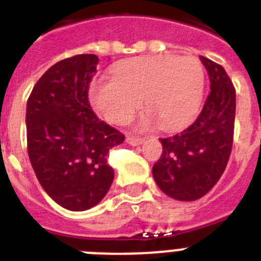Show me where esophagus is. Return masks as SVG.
<instances>
[{
    "label": "esophagus",
    "mask_w": 261,
    "mask_h": 261,
    "mask_svg": "<svg viewBox=\"0 0 261 261\" xmlns=\"http://www.w3.org/2000/svg\"><path fill=\"white\" fill-rule=\"evenodd\" d=\"M126 141H127V143H130V145H133V146H138V145L143 143L142 138H139V137H134V135H127Z\"/></svg>",
    "instance_id": "1"
}]
</instances>
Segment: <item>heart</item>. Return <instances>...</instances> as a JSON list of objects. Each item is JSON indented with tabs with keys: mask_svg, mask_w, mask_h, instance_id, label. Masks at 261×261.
<instances>
[{
	"mask_svg": "<svg viewBox=\"0 0 261 261\" xmlns=\"http://www.w3.org/2000/svg\"><path fill=\"white\" fill-rule=\"evenodd\" d=\"M204 67L196 57L153 55L119 63L112 79L94 80L92 106L108 122H128L141 106L149 111L146 123L178 130L194 120L203 97Z\"/></svg>",
	"mask_w": 261,
	"mask_h": 261,
	"instance_id": "b5f03b06",
	"label": "heart"
}]
</instances>
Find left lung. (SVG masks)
Wrapping results in <instances>:
<instances>
[{
	"label": "left lung",
	"mask_w": 261,
	"mask_h": 261,
	"mask_svg": "<svg viewBox=\"0 0 261 261\" xmlns=\"http://www.w3.org/2000/svg\"><path fill=\"white\" fill-rule=\"evenodd\" d=\"M210 79V93L202 112L188 128L161 138L163 154L153 177L164 194L192 202L202 198L225 172L233 146L236 89L221 65L200 57Z\"/></svg>",
	"instance_id": "1"
}]
</instances>
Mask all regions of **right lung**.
I'll return each instance as SVG.
<instances>
[{"label":"right lung","mask_w":261,"mask_h":261,"mask_svg":"<svg viewBox=\"0 0 261 261\" xmlns=\"http://www.w3.org/2000/svg\"><path fill=\"white\" fill-rule=\"evenodd\" d=\"M98 58L80 54L59 61L35 84L27 101V146L40 186L70 211L96 206L114 181L110 149L124 135L96 116L88 90Z\"/></svg>","instance_id":"add662e5"}]
</instances>
